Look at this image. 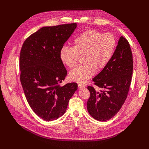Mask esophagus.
Returning <instances> with one entry per match:
<instances>
[{"mask_svg":"<svg viewBox=\"0 0 149 149\" xmlns=\"http://www.w3.org/2000/svg\"><path fill=\"white\" fill-rule=\"evenodd\" d=\"M78 87H79V88H80V89H81V88H84V86L82 85L81 84H78Z\"/></svg>","mask_w":149,"mask_h":149,"instance_id":"obj_1","label":"esophagus"}]
</instances>
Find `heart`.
<instances>
[{
    "mask_svg": "<svg viewBox=\"0 0 149 149\" xmlns=\"http://www.w3.org/2000/svg\"><path fill=\"white\" fill-rule=\"evenodd\" d=\"M73 47L63 46L60 52L61 62L68 68L75 67L79 56H83V65L69 74L70 81L86 83L94 75L96 69L105 68L111 60L116 47V37L111 33L103 34L97 30H88L78 36Z\"/></svg>",
    "mask_w": 149,
    "mask_h": 149,
    "instance_id": "1",
    "label": "heart"
}]
</instances>
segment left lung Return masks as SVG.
<instances>
[{
	"label": "left lung",
	"mask_w": 149,
	"mask_h": 149,
	"mask_svg": "<svg viewBox=\"0 0 149 149\" xmlns=\"http://www.w3.org/2000/svg\"><path fill=\"white\" fill-rule=\"evenodd\" d=\"M133 73V57L130 45L120 37L113 56L107 66L93 79L103 90L88 86L91 95L87 109L93 118L100 121L111 119L120 110L127 97Z\"/></svg>",
	"instance_id": "obj_1"
}]
</instances>
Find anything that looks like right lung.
I'll use <instances>...</instances> for the list:
<instances>
[{"mask_svg":"<svg viewBox=\"0 0 149 149\" xmlns=\"http://www.w3.org/2000/svg\"><path fill=\"white\" fill-rule=\"evenodd\" d=\"M77 23L45 26L28 37L20 54V81L28 104L42 119L50 121L63 115L77 90L76 83L61 86L67 70L60 52Z\"/></svg>","mask_w":149,"mask_h":149,"instance_id":"obj_1","label":"right lung"}]
</instances>
